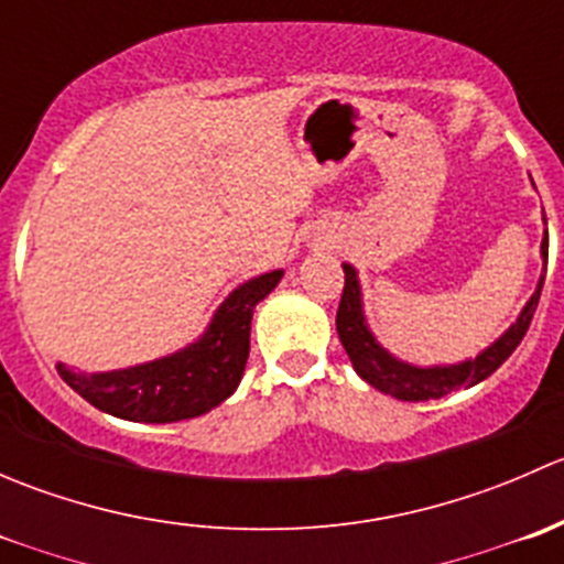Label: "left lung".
Here are the masks:
<instances>
[{
    "label": "left lung",
    "mask_w": 564,
    "mask_h": 564,
    "mask_svg": "<svg viewBox=\"0 0 564 564\" xmlns=\"http://www.w3.org/2000/svg\"><path fill=\"white\" fill-rule=\"evenodd\" d=\"M545 220V215H543ZM540 256H543V275H540L538 289L527 305L521 308L519 318L494 340L491 346L480 351L469 360L453 362V366H412L406 360H398L390 355L377 335L371 333L366 322V311H362V286L357 270L351 264H344L346 283L344 294H340L338 316H335V327H338V338L344 344L346 355H349L351 366H355L357 377L366 379L371 388H377L384 395L398 398V401H431V398H442L447 392L458 388H471L480 384L482 379L491 377L505 360L516 351L521 338L527 335L529 322H532L534 308H538L540 292H543L545 281V264H549V231H545L543 242H540Z\"/></svg>",
    "instance_id": "left-lung-1"
}]
</instances>
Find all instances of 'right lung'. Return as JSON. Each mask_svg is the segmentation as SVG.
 Returning a JSON list of instances; mask_svg holds the SVG:
<instances>
[{"mask_svg":"<svg viewBox=\"0 0 564 564\" xmlns=\"http://www.w3.org/2000/svg\"><path fill=\"white\" fill-rule=\"evenodd\" d=\"M281 278L283 270H272L240 283L218 305L207 329L174 355L98 373L56 362V373L95 409L133 423H176L207 414L240 384L253 308Z\"/></svg>","mask_w":564,"mask_h":564,"instance_id":"1","label":"right lung"}]
</instances>
